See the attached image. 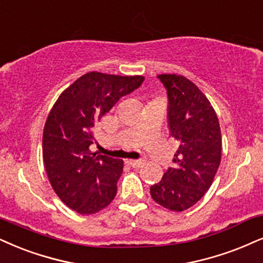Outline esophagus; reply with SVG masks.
<instances>
[{
    "label": "esophagus",
    "mask_w": 263,
    "mask_h": 263,
    "mask_svg": "<svg viewBox=\"0 0 263 263\" xmlns=\"http://www.w3.org/2000/svg\"><path fill=\"white\" fill-rule=\"evenodd\" d=\"M126 163H128L129 166L133 167V168H140V167H142V164H144V162L135 161V160H128V161H126Z\"/></svg>",
    "instance_id": "esophagus-1"
}]
</instances>
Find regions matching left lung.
I'll use <instances>...</instances> for the list:
<instances>
[{
	"instance_id": "8db88e82",
	"label": "left lung",
	"mask_w": 263,
	"mask_h": 263,
	"mask_svg": "<svg viewBox=\"0 0 263 263\" xmlns=\"http://www.w3.org/2000/svg\"><path fill=\"white\" fill-rule=\"evenodd\" d=\"M168 93L170 135L179 142L174 168L151 186L158 205L181 212L205 195L221 163L222 135L209 99L191 80L179 74H160Z\"/></svg>"
}]
</instances>
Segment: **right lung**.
Wrapping results in <instances>:
<instances>
[{
  "label": "right lung",
  "instance_id": "obj_1",
  "mask_svg": "<svg viewBox=\"0 0 263 263\" xmlns=\"http://www.w3.org/2000/svg\"><path fill=\"white\" fill-rule=\"evenodd\" d=\"M142 76L90 72L61 93L42 134V157L51 186L66 205L92 215L112 202L123 161L96 155L93 126L123 96L138 89Z\"/></svg>",
  "mask_w": 263,
  "mask_h": 263
}]
</instances>
